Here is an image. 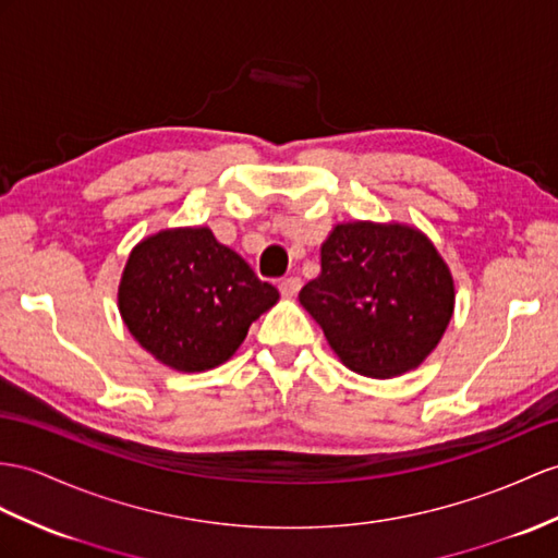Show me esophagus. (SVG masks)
<instances>
[{
	"instance_id": "esophagus-1",
	"label": "esophagus",
	"mask_w": 558,
	"mask_h": 558,
	"mask_svg": "<svg viewBox=\"0 0 558 558\" xmlns=\"http://www.w3.org/2000/svg\"><path fill=\"white\" fill-rule=\"evenodd\" d=\"M301 287H303L301 277H283L279 281V291L283 298H293L298 291H301Z\"/></svg>"
}]
</instances>
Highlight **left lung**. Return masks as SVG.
<instances>
[{
	"label": "left lung",
	"instance_id": "left-lung-1",
	"mask_svg": "<svg viewBox=\"0 0 558 558\" xmlns=\"http://www.w3.org/2000/svg\"><path fill=\"white\" fill-rule=\"evenodd\" d=\"M298 298L345 366L390 378L438 345L454 310V283L416 229L350 222L322 243V275Z\"/></svg>",
	"mask_w": 558,
	"mask_h": 558
}]
</instances>
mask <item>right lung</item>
<instances>
[{
  "label": "right lung",
  "instance_id": "1",
  "mask_svg": "<svg viewBox=\"0 0 558 558\" xmlns=\"http://www.w3.org/2000/svg\"><path fill=\"white\" fill-rule=\"evenodd\" d=\"M277 301L279 291L208 227L168 229L142 241L118 291L130 333L177 372L227 362Z\"/></svg>",
  "mask_w": 558,
  "mask_h": 558
}]
</instances>
